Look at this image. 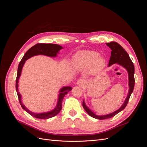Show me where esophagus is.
<instances>
[{"label": "esophagus", "mask_w": 147, "mask_h": 147, "mask_svg": "<svg viewBox=\"0 0 147 147\" xmlns=\"http://www.w3.org/2000/svg\"><path fill=\"white\" fill-rule=\"evenodd\" d=\"M85 83H86V82L85 80L83 78H80L78 80V81L77 82V84H78V85L80 86H83L85 85Z\"/></svg>", "instance_id": "obj_1"}]
</instances>
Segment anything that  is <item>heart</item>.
<instances>
[{
	"label": "heart",
	"instance_id": "obj_1",
	"mask_svg": "<svg viewBox=\"0 0 147 147\" xmlns=\"http://www.w3.org/2000/svg\"><path fill=\"white\" fill-rule=\"evenodd\" d=\"M94 51H84L80 53L77 57V63L82 67L91 66L92 64L96 69H99L105 64V60Z\"/></svg>",
	"mask_w": 147,
	"mask_h": 147
}]
</instances>
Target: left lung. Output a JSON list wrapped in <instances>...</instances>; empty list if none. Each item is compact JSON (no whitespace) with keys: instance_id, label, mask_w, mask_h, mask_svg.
<instances>
[{"instance_id":"1","label":"left lung","mask_w":147,"mask_h":147,"mask_svg":"<svg viewBox=\"0 0 147 147\" xmlns=\"http://www.w3.org/2000/svg\"><path fill=\"white\" fill-rule=\"evenodd\" d=\"M106 45L112 50L111 51V56L109 60V66L112 65L115 63H117L123 66L124 68L126 69L128 71L129 74V93L127 97L124 101V104L119 108L118 110L115 111V112L110 113L107 115H104V116H98L93 113L92 111L88 108V107L84 104V102H83V107L84 109L85 110L86 112L90 115L91 117L98 119H105L112 118L115 116L119 112H121L124 108L126 107L128 101L129 100L130 96L132 94V92L134 90V84H135V79H134V65L133 64L129 56L127 54V53L124 50V48L117 42H112L110 43H107Z\"/></svg>"}]
</instances>
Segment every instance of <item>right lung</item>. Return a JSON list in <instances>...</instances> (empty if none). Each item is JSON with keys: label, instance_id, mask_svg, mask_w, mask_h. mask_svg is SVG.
<instances>
[{"label": "right lung", "instance_id": "obj_1", "mask_svg": "<svg viewBox=\"0 0 147 147\" xmlns=\"http://www.w3.org/2000/svg\"><path fill=\"white\" fill-rule=\"evenodd\" d=\"M63 48V47H61L59 45H56V44H52V43H37L36 45H35L32 47H31L28 51L25 53L23 57L21 60L20 63L18 65V73H17V77L16 79V90L18 94V99L20 101V103L23 108L25 111H26L28 113H29L31 116H32L35 118H39V119H48L51 117H53L56 116V115L58 114L61 110L62 109V102L64 99V96L67 94V92L70 91L72 90V88L71 87H64L61 90L60 94L58 99V102H57V104L56 107L51 112H47V113H34L32 112H30L26 109L25 107L22 104L21 101V95L18 92V80L21 75V72L22 68H23V65L25 63V61L30 58V57L34 56L35 55H46L48 56L51 57H55L57 55V53Z\"/></svg>", "mask_w": 147, "mask_h": 147}]
</instances>
